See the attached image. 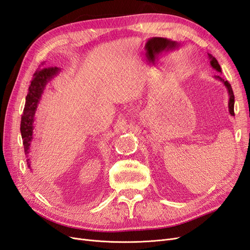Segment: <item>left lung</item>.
Instances as JSON below:
<instances>
[{
    "label": "left lung",
    "mask_w": 250,
    "mask_h": 250,
    "mask_svg": "<svg viewBox=\"0 0 250 250\" xmlns=\"http://www.w3.org/2000/svg\"><path fill=\"white\" fill-rule=\"evenodd\" d=\"M208 58H209V62H210V65L213 66V69H215L217 72H220L221 73V66L220 64L218 63L217 59L210 54H208ZM216 79L220 80L223 84L225 85V87L228 88V92H229V113L231 116H234V111H233V106H234V96H233V92H232V88L229 84V82L228 80H224L221 76H219V75H216L215 76Z\"/></svg>",
    "instance_id": "1"
}]
</instances>
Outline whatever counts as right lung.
<instances>
[{"mask_svg": "<svg viewBox=\"0 0 250 250\" xmlns=\"http://www.w3.org/2000/svg\"><path fill=\"white\" fill-rule=\"evenodd\" d=\"M57 66L51 67H42L37 70L31 80V84L28 89V95L26 97L25 108L21 115V133L22 139V145H24L25 154L28 157L30 152V145L33 140V128H34V116L37 108V105L40 103L42 95L46 87L47 83L54 78L59 73ZM28 168L31 169V161L27 158Z\"/></svg>", "mask_w": 250, "mask_h": 250, "instance_id": "1", "label": "right lung"}]
</instances>
